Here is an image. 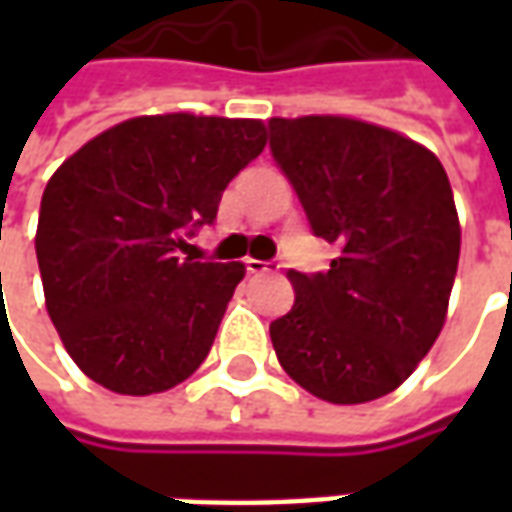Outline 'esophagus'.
I'll list each match as a JSON object with an SVG mask.
<instances>
[{
	"instance_id": "34e87169",
	"label": "esophagus",
	"mask_w": 512,
	"mask_h": 512,
	"mask_svg": "<svg viewBox=\"0 0 512 512\" xmlns=\"http://www.w3.org/2000/svg\"><path fill=\"white\" fill-rule=\"evenodd\" d=\"M244 266L249 274H268V271H277V263L274 260H255V257H246Z\"/></svg>"
}]
</instances>
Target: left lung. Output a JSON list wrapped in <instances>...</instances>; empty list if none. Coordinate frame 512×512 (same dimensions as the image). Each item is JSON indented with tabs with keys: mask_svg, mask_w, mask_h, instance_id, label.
<instances>
[{
	"mask_svg": "<svg viewBox=\"0 0 512 512\" xmlns=\"http://www.w3.org/2000/svg\"><path fill=\"white\" fill-rule=\"evenodd\" d=\"M271 156L329 271H288L296 301L271 323L279 365L321 400L389 395L436 343L461 255L450 180L428 147L348 117L268 120Z\"/></svg>",
	"mask_w": 512,
	"mask_h": 512,
	"instance_id": "obj_1",
	"label": "left lung"
}]
</instances>
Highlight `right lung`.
<instances>
[{"label": "right lung", "mask_w": 512, "mask_h": 512, "mask_svg": "<svg viewBox=\"0 0 512 512\" xmlns=\"http://www.w3.org/2000/svg\"><path fill=\"white\" fill-rule=\"evenodd\" d=\"M263 147L260 120L134 117L51 175L35 252L51 323L84 376L153 395L205 362L244 266L180 249Z\"/></svg>", "instance_id": "1"}]
</instances>
